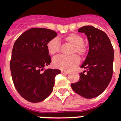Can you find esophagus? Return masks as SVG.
<instances>
[{
    "instance_id": "esophagus-1",
    "label": "esophagus",
    "mask_w": 121,
    "mask_h": 121,
    "mask_svg": "<svg viewBox=\"0 0 121 121\" xmlns=\"http://www.w3.org/2000/svg\"><path fill=\"white\" fill-rule=\"evenodd\" d=\"M61 73L64 74H68L69 73L68 71H61Z\"/></svg>"
}]
</instances>
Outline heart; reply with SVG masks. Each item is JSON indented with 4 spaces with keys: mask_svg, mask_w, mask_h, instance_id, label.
I'll return each instance as SVG.
<instances>
[{
    "mask_svg": "<svg viewBox=\"0 0 121 121\" xmlns=\"http://www.w3.org/2000/svg\"><path fill=\"white\" fill-rule=\"evenodd\" d=\"M64 40L73 45L71 54H78L79 56H84L86 52V47L83 42L84 39L80 35L70 33L64 38ZM47 48L49 54L54 56L59 53L60 48V42L57 38H54L48 41L47 44ZM79 59L76 55L69 56H59L53 59L52 64L57 69L70 71L78 65Z\"/></svg>",
    "mask_w": 121,
    "mask_h": 121,
    "instance_id": "b5f03b06",
    "label": "heart"
}]
</instances>
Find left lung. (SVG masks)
Masks as SVG:
<instances>
[{
	"label": "left lung",
	"mask_w": 121,
	"mask_h": 121,
	"mask_svg": "<svg viewBox=\"0 0 121 121\" xmlns=\"http://www.w3.org/2000/svg\"><path fill=\"white\" fill-rule=\"evenodd\" d=\"M87 36L89 51L81 65L86 71L79 73V81L72 83L71 88L86 99H93L108 86L113 74L114 48L110 39L103 31L92 26H85L78 30Z\"/></svg>",
	"instance_id": "obj_1"
}]
</instances>
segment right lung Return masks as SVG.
Masks as SVG:
<instances>
[{
    "label": "right lung",
    "instance_id": "right-lung-1",
    "mask_svg": "<svg viewBox=\"0 0 121 121\" xmlns=\"http://www.w3.org/2000/svg\"><path fill=\"white\" fill-rule=\"evenodd\" d=\"M57 35L49 29L31 28L21 35L14 44L10 61L13 83L28 102H40L47 98L53 91L55 77L60 73L59 69H43L51 62L47 44Z\"/></svg>",
    "mask_w": 121,
    "mask_h": 121
}]
</instances>
